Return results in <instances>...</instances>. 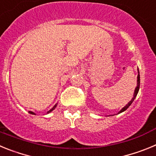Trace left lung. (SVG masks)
<instances>
[{
	"instance_id": "left-lung-1",
	"label": "left lung",
	"mask_w": 156,
	"mask_h": 156,
	"mask_svg": "<svg viewBox=\"0 0 156 156\" xmlns=\"http://www.w3.org/2000/svg\"><path fill=\"white\" fill-rule=\"evenodd\" d=\"M139 88H140V75H139V70H138V75H137V87L135 88L134 94H133V98L131 99V101H129V102L128 103V104L126 105V106H124V107H123V108H122V109L120 110V111H119V113H120V112H124L125 110H126V109H127L128 108H129V106L132 104V102H133V100H134L135 98H136V96H137V93H138Z\"/></svg>"
}]
</instances>
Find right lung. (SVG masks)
<instances>
[{"instance_id":"1","label":"right lung","mask_w":156,"mask_h":156,"mask_svg":"<svg viewBox=\"0 0 156 156\" xmlns=\"http://www.w3.org/2000/svg\"><path fill=\"white\" fill-rule=\"evenodd\" d=\"M55 107H56V105H55V106H54V107H53V108H51V110H49V111L48 112V113H49V112H51L52 110L54 109V108H55ZM30 114H33V115H35V113H34V112H30Z\"/></svg>"}]
</instances>
